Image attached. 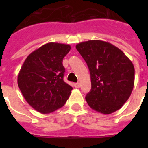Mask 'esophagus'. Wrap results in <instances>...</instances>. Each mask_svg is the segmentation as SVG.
I'll return each mask as SVG.
<instances>
[{"mask_svg":"<svg viewBox=\"0 0 148 148\" xmlns=\"http://www.w3.org/2000/svg\"><path fill=\"white\" fill-rule=\"evenodd\" d=\"M74 87H75V88H79V87H80V84L79 83L74 84Z\"/></svg>","mask_w":148,"mask_h":148,"instance_id":"obj_1","label":"esophagus"}]
</instances>
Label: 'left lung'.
Here are the masks:
<instances>
[{
	"label": "left lung",
	"mask_w": 148,
	"mask_h": 148,
	"mask_svg": "<svg viewBox=\"0 0 148 148\" xmlns=\"http://www.w3.org/2000/svg\"><path fill=\"white\" fill-rule=\"evenodd\" d=\"M75 47L90 73L91 90L85 97L88 105L103 114L119 110L133 91V63L121 49L103 40H87Z\"/></svg>",
	"instance_id": "left-lung-1"
}]
</instances>
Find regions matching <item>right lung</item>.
I'll list each match as a JSON object with an SVG mask.
<instances>
[{
    "mask_svg": "<svg viewBox=\"0 0 148 148\" xmlns=\"http://www.w3.org/2000/svg\"><path fill=\"white\" fill-rule=\"evenodd\" d=\"M69 44L51 42L30 53L18 75L22 95L40 113L54 112L64 105L73 87L64 81L63 58L70 52Z\"/></svg>",
    "mask_w": 148,
    "mask_h": 148,
    "instance_id": "1",
    "label": "right lung"
}]
</instances>
